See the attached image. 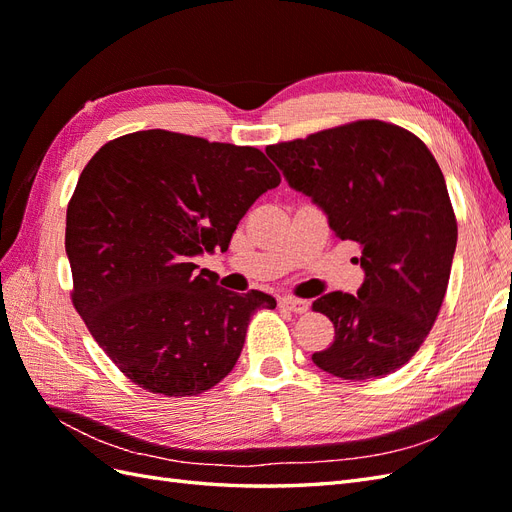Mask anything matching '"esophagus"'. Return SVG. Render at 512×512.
I'll use <instances>...</instances> for the list:
<instances>
[{
    "mask_svg": "<svg viewBox=\"0 0 512 512\" xmlns=\"http://www.w3.org/2000/svg\"><path fill=\"white\" fill-rule=\"evenodd\" d=\"M280 305L290 309V312H294V314H305L307 309H309V303L303 301V299H297V297H284L280 301Z\"/></svg>",
    "mask_w": 512,
    "mask_h": 512,
    "instance_id": "obj_1",
    "label": "esophagus"
}]
</instances>
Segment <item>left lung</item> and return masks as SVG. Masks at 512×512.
Listing matches in <instances>:
<instances>
[{
    "label": "left lung",
    "instance_id": "8db88e82",
    "mask_svg": "<svg viewBox=\"0 0 512 512\" xmlns=\"http://www.w3.org/2000/svg\"><path fill=\"white\" fill-rule=\"evenodd\" d=\"M267 156L327 213L335 237L361 250L359 292L335 290L312 305L335 327L333 344L312 361L344 380L393 374L436 322L457 247L436 158L421 138L380 119L269 145Z\"/></svg>",
    "mask_w": 512,
    "mask_h": 512
}]
</instances>
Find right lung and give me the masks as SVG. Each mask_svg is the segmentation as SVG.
Masks as SVG:
<instances>
[{"mask_svg":"<svg viewBox=\"0 0 512 512\" xmlns=\"http://www.w3.org/2000/svg\"><path fill=\"white\" fill-rule=\"evenodd\" d=\"M282 177L256 147L143 130L87 162L66 213L72 303L123 376L190 397L224 380L271 294L230 292L194 256L228 250L256 198Z\"/></svg>","mask_w":512,"mask_h":512,"instance_id":"obj_1","label":"right lung"}]
</instances>
